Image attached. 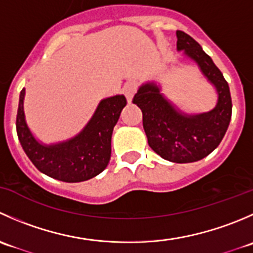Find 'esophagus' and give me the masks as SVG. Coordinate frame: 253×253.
<instances>
[{
	"label": "esophagus",
	"instance_id": "1",
	"mask_svg": "<svg viewBox=\"0 0 253 253\" xmlns=\"http://www.w3.org/2000/svg\"><path fill=\"white\" fill-rule=\"evenodd\" d=\"M137 88H138V85H137V83L134 81L127 82V83L124 85V94L126 95L127 101H128V103H131L132 101V98H133V95L136 94Z\"/></svg>",
	"mask_w": 253,
	"mask_h": 253
}]
</instances>
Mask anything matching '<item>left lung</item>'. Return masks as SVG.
Segmentation results:
<instances>
[{
    "label": "left lung",
    "mask_w": 253,
    "mask_h": 253,
    "mask_svg": "<svg viewBox=\"0 0 253 253\" xmlns=\"http://www.w3.org/2000/svg\"><path fill=\"white\" fill-rule=\"evenodd\" d=\"M176 37L177 51H185L215 88V108L203 114H183L165 99L155 83L142 84L132 103L142 110L149 147L163 159L183 164L203 159L218 147L230 124L233 104L228 82L201 45L181 30Z\"/></svg>",
    "instance_id": "1"
}]
</instances>
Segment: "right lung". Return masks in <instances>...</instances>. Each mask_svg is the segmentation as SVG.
<instances>
[{
  "label": "right lung",
  "instance_id": "right-lung-1",
  "mask_svg": "<svg viewBox=\"0 0 253 253\" xmlns=\"http://www.w3.org/2000/svg\"><path fill=\"white\" fill-rule=\"evenodd\" d=\"M25 89L19 95L17 134L30 162L42 174L63 181L81 182L99 175L111 157V136L127 100L124 95L99 103L90 121L76 137L56 144H42L30 132L24 116Z\"/></svg>",
  "mask_w": 253,
  "mask_h": 253
}]
</instances>
